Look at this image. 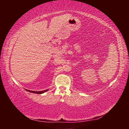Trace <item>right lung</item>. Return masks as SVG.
<instances>
[{
    "mask_svg": "<svg viewBox=\"0 0 129 129\" xmlns=\"http://www.w3.org/2000/svg\"><path fill=\"white\" fill-rule=\"evenodd\" d=\"M26 90H27V91L28 92H32V93H38V94H41V93H44L46 91H47L48 90V89H47V90H44V91H32V90H27V89H25Z\"/></svg>",
    "mask_w": 129,
    "mask_h": 129,
    "instance_id": "obj_1",
    "label": "right lung"
}]
</instances>
